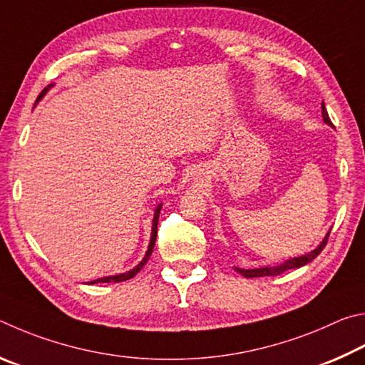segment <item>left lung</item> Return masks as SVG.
<instances>
[{
	"mask_svg": "<svg viewBox=\"0 0 365 365\" xmlns=\"http://www.w3.org/2000/svg\"><path fill=\"white\" fill-rule=\"evenodd\" d=\"M322 117H324V121H325V123L334 126V123H331V120H330L329 113H327V108H325V106H324V102H322ZM329 235H330V232H329L327 235H325V239L322 240V244L319 245V247L316 248V250H312V252H311V253H308V255H303V257L287 259L285 263L279 264V266H274V267H258V269H242V267H235V271H237L239 274H242V276H244V277H248V279H250V277L279 276V274H282V272L289 271V269H297V267H302V266H304V264L311 263V261L314 259V258L317 257V255L324 250L325 245H327Z\"/></svg>",
	"mask_w": 365,
	"mask_h": 365,
	"instance_id": "8db88e82",
	"label": "left lung"
}]
</instances>
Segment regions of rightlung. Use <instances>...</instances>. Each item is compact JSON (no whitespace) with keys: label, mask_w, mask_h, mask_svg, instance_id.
<instances>
[{"label":"right lung","mask_w":365,"mask_h":365,"mask_svg":"<svg viewBox=\"0 0 365 365\" xmlns=\"http://www.w3.org/2000/svg\"><path fill=\"white\" fill-rule=\"evenodd\" d=\"M46 91H48V88H44L43 91L40 93V96H38V98H36V102L40 101L44 94H46ZM160 210H162V205H158V207H157V210H155V215H153V222H152V237H150V244H149V248H147V253H145L144 259L140 261V263H139L136 267H134V269L128 271V272H125V274H118V276L101 277V279H98V280H93V282H88V284H99V282H104V284H110V282H123V280H128V279L134 277V276H136V274H138L140 269H143V266L147 263V259H149V257L152 255L153 247H155V239H157V225H158V215H160Z\"/></svg>","instance_id":"right-lung-1"}]
</instances>
